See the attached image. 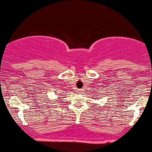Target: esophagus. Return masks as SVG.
Instances as JSON below:
<instances>
[{"mask_svg": "<svg viewBox=\"0 0 152 152\" xmlns=\"http://www.w3.org/2000/svg\"><path fill=\"white\" fill-rule=\"evenodd\" d=\"M84 92V90H83V89H81V90H79V93H83V92Z\"/></svg>", "mask_w": 152, "mask_h": 152, "instance_id": "obj_1", "label": "esophagus"}]
</instances>
